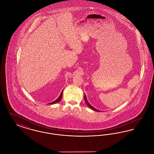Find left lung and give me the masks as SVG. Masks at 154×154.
Returning a JSON list of instances; mask_svg holds the SVG:
<instances>
[{"label":"left lung","mask_w":154,"mask_h":154,"mask_svg":"<svg viewBox=\"0 0 154 154\" xmlns=\"http://www.w3.org/2000/svg\"><path fill=\"white\" fill-rule=\"evenodd\" d=\"M84 99H85V101L86 104H87V106H88V107H89L90 109H91L92 110H94V111H97V112H100V110H97V109H96L95 108H94L92 106H91V105L89 104V103L88 102V100H87V97H86L85 94V95H84Z\"/></svg>","instance_id":"8db88e82"}]
</instances>
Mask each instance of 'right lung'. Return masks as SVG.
Segmentation results:
<instances>
[{"label":"right lung","mask_w":154,"mask_h":154,"mask_svg":"<svg viewBox=\"0 0 154 154\" xmlns=\"http://www.w3.org/2000/svg\"><path fill=\"white\" fill-rule=\"evenodd\" d=\"M63 90L62 91V92H61L60 95V96H59L57 100H55L54 102H53L48 103V104H55V103H57L59 102L61 100V99H62V94H63Z\"/></svg>","instance_id":"add662e5"}]
</instances>
